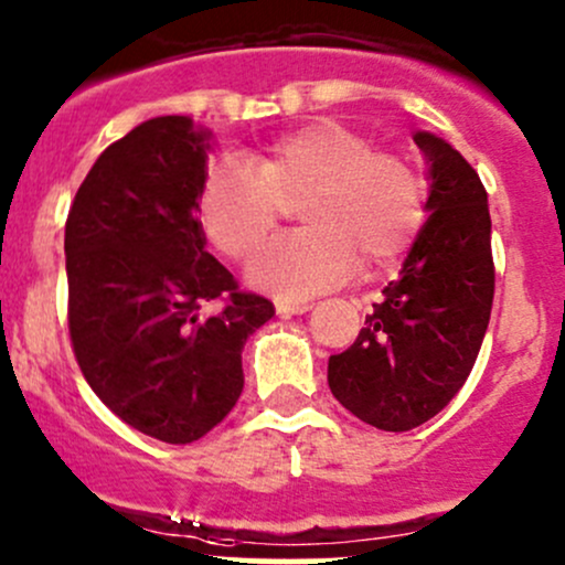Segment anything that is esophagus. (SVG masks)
Here are the masks:
<instances>
[{"mask_svg": "<svg viewBox=\"0 0 565 565\" xmlns=\"http://www.w3.org/2000/svg\"><path fill=\"white\" fill-rule=\"evenodd\" d=\"M308 311H311V306H308V302L281 300V297L276 300V313H281V316H297V313H308Z\"/></svg>", "mask_w": 565, "mask_h": 565, "instance_id": "34e87169", "label": "esophagus"}]
</instances>
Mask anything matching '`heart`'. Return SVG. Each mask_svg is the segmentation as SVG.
<instances>
[{
  "instance_id": "b5f03b06",
  "label": "heart",
  "mask_w": 565,
  "mask_h": 565,
  "mask_svg": "<svg viewBox=\"0 0 565 565\" xmlns=\"http://www.w3.org/2000/svg\"><path fill=\"white\" fill-rule=\"evenodd\" d=\"M300 206L306 231L276 241L249 265V281L281 297H311L356 268H394L426 222V184L411 160L377 152L364 134L316 120L268 141L254 169L220 158L198 192L206 238L227 259H249Z\"/></svg>"
}]
</instances>
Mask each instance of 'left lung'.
Returning <instances> with one entry per match:
<instances>
[{"mask_svg": "<svg viewBox=\"0 0 565 565\" xmlns=\"http://www.w3.org/2000/svg\"><path fill=\"white\" fill-rule=\"evenodd\" d=\"M429 163V220L349 351L330 356L334 399L364 424L411 431L467 383L493 306L488 192L463 154L418 131Z\"/></svg>", "mask_w": 565, "mask_h": 565, "instance_id": "1", "label": "left lung"}]
</instances>
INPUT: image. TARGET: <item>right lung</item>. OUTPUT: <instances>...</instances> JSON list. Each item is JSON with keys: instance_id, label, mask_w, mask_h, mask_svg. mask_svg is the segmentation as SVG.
Returning <instances> with one entry per match:
<instances>
[{"instance_id": "1", "label": "right lung", "mask_w": 565, "mask_h": 565, "mask_svg": "<svg viewBox=\"0 0 565 565\" xmlns=\"http://www.w3.org/2000/svg\"><path fill=\"white\" fill-rule=\"evenodd\" d=\"M209 131L152 117L98 154L66 216L70 334L88 386L136 431L188 445L244 392L241 351L276 308L206 252ZM223 300V311L200 308Z\"/></svg>"}]
</instances>
